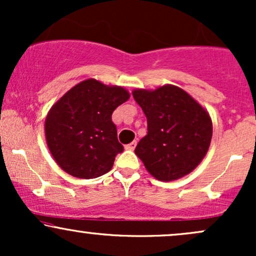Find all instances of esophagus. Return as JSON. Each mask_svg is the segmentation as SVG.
<instances>
[{
  "label": "esophagus",
  "mask_w": 256,
  "mask_h": 256,
  "mask_svg": "<svg viewBox=\"0 0 256 256\" xmlns=\"http://www.w3.org/2000/svg\"><path fill=\"white\" fill-rule=\"evenodd\" d=\"M136 144H137V142H136V140H134V142H131L130 144L125 146V149H126V150H134V146H136Z\"/></svg>",
  "instance_id": "1"
}]
</instances>
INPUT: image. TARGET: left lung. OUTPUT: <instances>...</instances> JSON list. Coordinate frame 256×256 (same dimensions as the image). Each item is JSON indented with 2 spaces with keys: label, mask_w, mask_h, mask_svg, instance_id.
<instances>
[{
  "label": "left lung",
  "mask_w": 256,
  "mask_h": 256,
  "mask_svg": "<svg viewBox=\"0 0 256 256\" xmlns=\"http://www.w3.org/2000/svg\"><path fill=\"white\" fill-rule=\"evenodd\" d=\"M144 112L148 134L134 152L158 180L189 174L207 154L213 125L208 112L186 91L167 84L155 90L132 91Z\"/></svg>",
  "instance_id": "obj_1"
}]
</instances>
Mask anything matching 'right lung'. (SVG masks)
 <instances>
[{"label":"right lung","mask_w":256,"mask_h":256,"mask_svg":"<svg viewBox=\"0 0 256 256\" xmlns=\"http://www.w3.org/2000/svg\"><path fill=\"white\" fill-rule=\"evenodd\" d=\"M130 98L124 88L86 79L55 104L46 118V140L52 158L64 172L82 179L110 172L124 150L112 113Z\"/></svg>","instance_id":"add662e5"}]
</instances>
